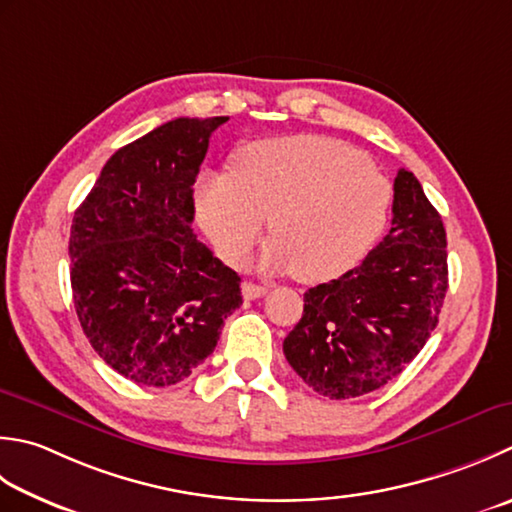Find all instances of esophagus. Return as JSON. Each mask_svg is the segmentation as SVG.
<instances>
[{
  "mask_svg": "<svg viewBox=\"0 0 512 512\" xmlns=\"http://www.w3.org/2000/svg\"><path fill=\"white\" fill-rule=\"evenodd\" d=\"M266 293H268L266 286H259V284H253V282H244L242 284L244 299H259V297H264Z\"/></svg>",
  "mask_w": 512,
  "mask_h": 512,
  "instance_id": "1",
  "label": "esophagus"
}]
</instances>
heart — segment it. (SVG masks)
Returning a JSON list of instances; mask_svg holds the SVG:
<instances>
[{
	"mask_svg": "<svg viewBox=\"0 0 512 512\" xmlns=\"http://www.w3.org/2000/svg\"><path fill=\"white\" fill-rule=\"evenodd\" d=\"M197 217L228 264L244 266L270 219L264 266L322 284L368 255L388 226L393 184L362 150L322 135L259 139L230 173H204Z\"/></svg>",
	"mask_w": 512,
	"mask_h": 512,
	"instance_id": "b5f03b06",
	"label": "heart"
}]
</instances>
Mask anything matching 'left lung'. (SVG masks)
I'll return each instance as SVG.
<instances>
[{"label":"left lung","mask_w":512,"mask_h":512,"mask_svg":"<svg viewBox=\"0 0 512 512\" xmlns=\"http://www.w3.org/2000/svg\"><path fill=\"white\" fill-rule=\"evenodd\" d=\"M446 230L422 184L399 168L393 228L357 268L304 293L284 339L295 373L330 399L386 386L413 362L439 322L448 290Z\"/></svg>","instance_id":"left-lung-1"}]
</instances>
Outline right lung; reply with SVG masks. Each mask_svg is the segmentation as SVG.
I'll list each match as a JSON object with an SVG mask.
<instances>
[{
	"label": "right lung",
	"instance_id": "1",
	"mask_svg": "<svg viewBox=\"0 0 512 512\" xmlns=\"http://www.w3.org/2000/svg\"><path fill=\"white\" fill-rule=\"evenodd\" d=\"M228 117H177L108 159L70 226V286L90 346L142 386L184 382L242 306L239 275L193 233V184Z\"/></svg>",
	"mask_w": 512,
	"mask_h": 512
}]
</instances>
